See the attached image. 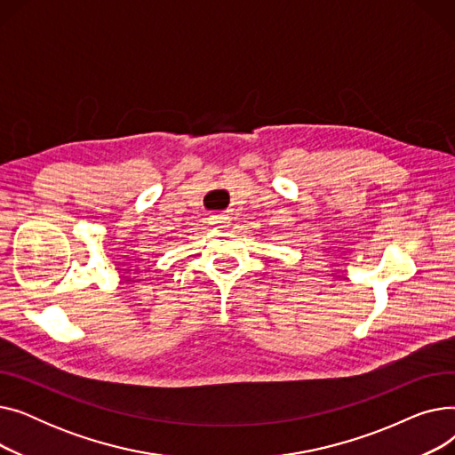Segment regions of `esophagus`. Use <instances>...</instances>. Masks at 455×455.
Returning a JSON list of instances; mask_svg holds the SVG:
<instances>
[{
    "instance_id": "esophagus-1",
    "label": "esophagus",
    "mask_w": 455,
    "mask_h": 455,
    "mask_svg": "<svg viewBox=\"0 0 455 455\" xmlns=\"http://www.w3.org/2000/svg\"><path fill=\"white\" fill-rule=\"evenodd\" d=\"M227 223H228V215H225V213L210 215V225H213V227H225Z\"/></svg>"
}]
</instances>
